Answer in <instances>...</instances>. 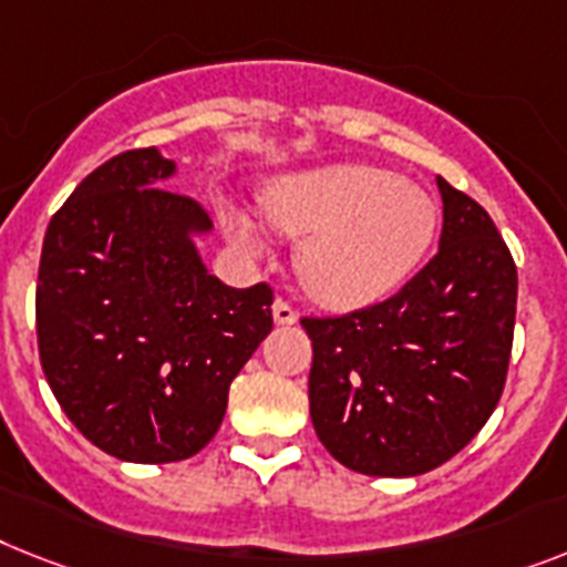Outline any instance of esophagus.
I'll list each match as a JSON object with an SVG mask.
<instances>
[{"label": "esophagus", "mask_w": 567, "mask_h": 567, "mask_svg": "<svg viewBox=\"0 0 567 567\" xmlns=\"http://www.w3.org/2000/svg\"><path fill=\"white\" fill-rule=\"evenodd\" d=\"M272 316L278 324H295V321H298V312H295V307L287 301V298H275Z\"/></svg>", "instance_id": "esophagus-1"}]
</instances>
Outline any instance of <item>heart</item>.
<instances>
[{
    "mask_svg": "<svg viewBox=\"0 0 567 567\" xmlns=\"http://www.w3.org/2000/svg\"><path fill=\"white\" fill-rule=\"evenodd\" d=\"M269 223L307 237L298 275L327 307L353 310L402 287L437 228V205L423 188L371 165H333L275 182L264 196ZM228 231L246 251L260 246L246 217L228 214Z\"/></svg>",
    "mask_w": 567,
    "mask_h": 567,
    "instance_id": "b5f03b06",
    "label": "heart"
}]
</instances>
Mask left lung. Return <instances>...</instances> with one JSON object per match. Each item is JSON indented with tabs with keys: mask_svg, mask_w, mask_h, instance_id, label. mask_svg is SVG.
I'll use <instances>...</instances> for the list:
<instances>
[{
	"mask_svg": "<svg viewBox=\"0 0 567 567\" xmlns=\"http://www.w3.org/2000/svg\"><path fill=\"white\" fill-rule=\"evenodd\" d=\"M441 249L385 301L301 316L310 417L341 466L377 478L437 470L484 429L507 382L518 275L484 208L437 179Z\"/></svg>",
	"mask_w": 567,
	"mask_h": 567,
	"instance_id": "8db88e82",
	"label": "left lung"
}]
</instances>
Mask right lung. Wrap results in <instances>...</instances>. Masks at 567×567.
I'll use <instances>...</instances> for the list:
<instances>
[{
	"label": "right lung",
	"instance_id": "obj_1",
	"mask_svg": "<svg viewBox=\"0 0 567 567\" xmlns=\"http://www.w3.org/2000/svg\"><path fill=\"white\" fill-rule=\"evenodd\" d=\"M171 158L126 150L51 217L37 275V348L65 417L106 455L173 463L226 417L228 388L272 330L275 289L205 272L194 196L165 188Z\"/></svg>",
	"mask_w": 567,
	"mask_h": 567
}]
</instances>
